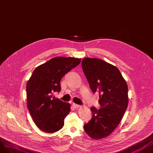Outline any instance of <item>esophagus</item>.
I'll return each mask as SVG.
<instances>
[{"label":"esophagus","mask_w":153,"mask_h":153,"mask_svg":"<svg viewBox=\"0 0 153 153\" xmlns=\"http://www.w3.org/2000/svg\"><path fill=\"white\" fill-rule=\"evenodd\" d=\"M72 106L74 108H80V106L78 105V104H76L75 103H72Z\"/></svg>","instance_id":"esophagus-1"}]
</instances>
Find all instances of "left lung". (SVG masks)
<instances>
[{"label":"left lung","instance_id":"obj_1","mask_svg":"<svg viewBox=\"0 0 153 153\" xmlns=\"http://www.w3.org/2000/svg\"><path fill=\"white\" fill-rule=\"evenodd\" d=\"M83 71L91 91L99 94L101 108L92 106L91 120L84 125L90 137L101 139L110 135L120 123L128 105V88L119 70L97 58L82 60Z\"/></svg>","mask_w":153,"mask_h":153}]
</instances>
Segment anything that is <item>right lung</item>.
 <instances>
[{
    "mask_svg": "<svg viewBox=\"0 0 153 153\" xmlns=\"http://www.w3.org/2000/svg\"><path fill=\"white\" fill-rule=\"evenodd\" d=\"M81 60L71 57L52 58L37 67L27 81V108L34 123L43 131L52 133L63 127L71 104L55 99L53 94L60 91L61 79Z\"/></svg>",
    "mask_w": 153,
    "mask_h": 153,
    "instance_id": "1",
    "label": "right lung"
}]
</instances>
